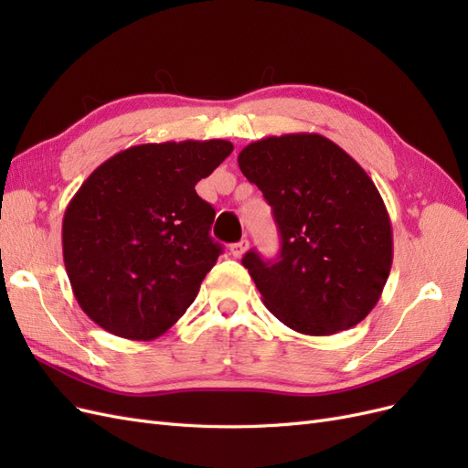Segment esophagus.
<instances>
[{"label":"esophagus","instance_id":"34e87169","mask_svg":"<svg viewBox=\"0 0 468 468\" xmlns=\"http://www.w3.org/2000/svg\"><path fill=\"white\" fill-rule=\"evenodd\" d=\"M248 248H250V242H248V239H242V242L230 246V253H232L234 258H242L244 253L248 251Z\"/></svg>","mask_w":468,"mask_h":468}]
</instances>
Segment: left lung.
Instances as JSON below:
<instances>
[{"label": "left lung", "instance_id": "1", "mask_svg": "<svg viewBox=\"0 0 468 468\" xmlns=\"http://www.w3.org/2000/svg\"><path fill=\"white\" fill-rule=\"evenodd\" d=\"M238 165L273 208L281 253L248 269L263 304L291 330L332 335L359 324L378 303L392 265V226L365 169L314 133L248 144Z\"/></svg>", "mask_w": 468, "mask_h": 468}]
</instances>
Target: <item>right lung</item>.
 <instances>
[{
    "mask_svg": "<svg viewBox=\"0 0 468 468\" xmlns=\"http://www.w3.org/2000/svg\"><path fill=\"white\" fill-rule=\"evenodd\" d=\"M232 150L218 138L131 146L81 183L64 212L62 251L97 325L150 342L186 314L222 253L208 236L215 208L195 186Z\"/></svg>",
    "mask_w": 468,
    "mask_h": 468,
    "instance_id": "obj_1",
    "label": "right lung"
}]
</instances>
